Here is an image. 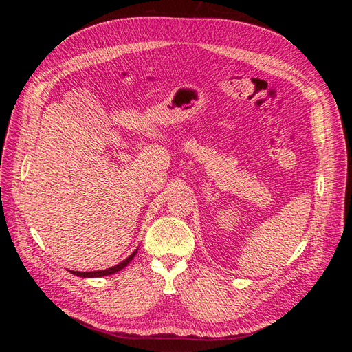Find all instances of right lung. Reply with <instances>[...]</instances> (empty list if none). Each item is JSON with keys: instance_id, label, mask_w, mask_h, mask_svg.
<instances>
[{"instance_id": "right-lung-1", "label": "right lung", "mask_w": 352, "mask_h": 352, "mask_svg": "<svg viewBox=\"0 0 352 352\" xmlns=\"http://www.w3.org/2000/svg\"><path fill=\"white\" fill-rule=\"evenodd\" d=\"M135 254H136V251H135L133 254H131L129 257H127L126 260H123V261H122V263H119V264L113 265V267H110V269L98 270V272H73V270H72V273H73V274H76V276H80V278H101V276H109V274L117 273L119 270L124 269L126 265L132 261V258L135 257Z\"/></svg>"}]
</instances>
